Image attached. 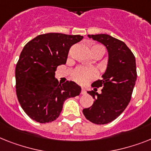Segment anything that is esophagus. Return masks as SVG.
<instances>
[{
  "instance_id": "esophagus-1",
  "label": "esophagus",
  "mask_w": 151,
  "mask_h": 151,
  "mask_svg": "<svg viewBox=\"0 0 151 151\" xmlns=\"http://www.w3.org/2000/svg\"><path fill=\"white\" fill-rule=\"evenodd\" d=\"M81 93H82L83 95H84V94H86V89H85L84 88H82V91H81Z\"/></svg>"
}]
</instances>
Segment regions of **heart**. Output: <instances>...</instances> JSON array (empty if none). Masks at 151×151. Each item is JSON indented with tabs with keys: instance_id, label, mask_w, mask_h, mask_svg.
I'll return each mask as SVG.
<instances>
[{
	"instance_id": "obj_1",
	"label": "heart",
	"mask_w": 151,
	"mask_h": 151,
	"mask_svg": "<svg viewBox=\"0 0 151 151\" xmlns=\"http://www.w3.org/2000/svg\"><path fill=\"white\" fill-rule=\"evenodd\" d=\"M91 52H92V55L95 54V53H99L102 56L104 53V48L99 45H95L92 46ZM96 75V71L93 68L78 66L73 71L72 77H73V80L76 81L77 83L84 85L95 78Z\"/></svg>"
}]
</instances>
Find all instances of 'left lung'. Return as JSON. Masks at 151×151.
<instances>
[{"label":"left lung","mask_w":151,"mask_h":151,"mask_svg":"<svg viewBox=\"0 0 151 151\" xmlns=\"http://www.w3.org/2000/svg\"><path fill=\"white\" fill-rule=\"evenodd\" d=\"M88 36L106 47L109 61L103 79L94 82V91L88 92L95 101L92 106L83 109V113L92 123L106 124L116 119L131 99L137 76L135 56L124 42L109 35ZM99 87H103L100 94L96 93Z\"/></svg>","instance_id":"1"}]
</instances>
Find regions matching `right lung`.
I'll return each mask as SVG.
<instances>
[{
	"label": "right lung",
	"instance_id": "right-lung-1",
	"mask_svg": "<svg viewBox=\"0 0 151 151\" xmlns=\"http://www.w3.org/2000/svg\"><path fill=\"white\" fill-rule=\"evenodd\" d=\"M83 38L78 35L44 34L24 47L16 65V94L24 111L35 121H54L65 100L80 94L81 87L73 81L58 83L55 72L66 63L70 48Z\"/></svg>",
	"mask_w": 151,
	"mask_h": 151
}]
</instances>
